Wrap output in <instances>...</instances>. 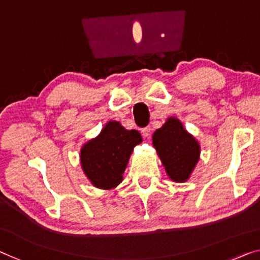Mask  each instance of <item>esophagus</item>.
Returning a JSON list of instances; mask_svg holds the SVG:
<instances>
[{
	"label": "esophagus",
	"mask_w": 260,
	"mask_h": 260,
	"mask_svg": "<svg viewBox=\"0 0 260 260\" xmlns=\"http://www.w3.org/2000/svg\"><path fill=\"white\" fill-rule=\"evenodd\" d=\"M141 133L145 138H149L150 135V127H145V128L141 129Z\"/></svg>",
	"instance_id": "esophagus-1"
}]
</instances>
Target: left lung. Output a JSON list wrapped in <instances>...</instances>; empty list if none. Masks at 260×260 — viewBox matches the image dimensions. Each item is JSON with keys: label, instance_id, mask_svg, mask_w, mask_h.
Segmentation results:
<instances>
[{"label": "left lung", "instance_id": "left-lung-1", "mask_svg": "<svg viewBox=\"0 0 260 260\" xmlns=\"http://www.w3.org/2000/svg\"><path fill=\"white\" fill-rule=\"evenodd\" d=\"M153 146L170 180L182 183L190 179L199 164L200 142L176 117H169L153 134Z\"/></svg>", "mask_w": 260, "mask_h": 260}]
</instances>
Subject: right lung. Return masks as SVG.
<instances>
[{"instance_id": "1", "label": "right lung", "mask_w": 260, "mask_h": 260, "mask_svg": "<svg viewBox=\"0 0 260 260\" xmlns=\"http://www.w3.org/2000/svg\"><path fill=\"white\" fill-rule=\"evenodd\" d=\"M142 142L138 131H127L119 121L110 120L95 138L80 148L81 169L93 187L111 190L123 180L134 147Z\"/></svg>"}]
</instances>
